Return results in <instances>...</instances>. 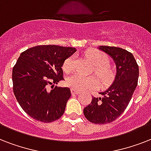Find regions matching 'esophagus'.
<instances>
[{
    "mask_svg": "<svg viewBox=\"0 0 151 151\" xmlns=\"http://www.w3.org/2000/svg\"><path fill=\"white\" fill-rule=\"evenodd\" d=\"M71 93H72V95H77L79 93V92H78V91H77V90L71 89Z\"/></svg>",
    "mask_w": 151,
    "mask_h": 151,
    "instance_id": "34e87169",
    "label": "esophagus"
}]
</instances>
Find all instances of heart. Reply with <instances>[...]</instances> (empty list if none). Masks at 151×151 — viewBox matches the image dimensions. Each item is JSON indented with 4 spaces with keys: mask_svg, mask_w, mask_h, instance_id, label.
<instances>
[{
    "mask_svg": "<svg viewBox=\"0 0 151 151\" xmlns=\"http://www.w3.org/2000/svg\"><path fill=\"white\" fill-rule=\"evenodd\" d=\"M86 56L94 64L95 73L103 84H107L113 80L114 72L112 69L108 66L109 58L105 53L100 51L92 50L87 52ZM75 64L76 56L73 55L64 61L63 68L65 72L70 73L75 68ZM66 85L72 89L78 91L96 88L99 85L98 80L95 77H85L78 73H74L66 79Z\"/></svg>",
    "mask_w": 151,
    "mask_h": 151,
    "instance_id": "b5f03b06",
    "label": "heart"
}]
</instances>
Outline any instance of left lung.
<instances>
[{
    "instance_id": "obj_1",
    "label": "left lung",
    "mask_w": 151,
    "mask_h": 151,
    "mask_svg": "<svg viewBox=\"0 0 151 151\" xmlns=\"http://www.w3.org/2000/svg\"><path fill=\"white\" fill-rule=\"evenodd\" d=\"M99 49L114 59L117 73L112 85L99 92V97H92L83 112L90 122L103 124L115 121L128 106L138 84L139 66L133 55L125 49L110 46Z\"/></svg>"
}]
</instances>
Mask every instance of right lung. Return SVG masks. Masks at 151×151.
Listing matches in <instances>:
<instances>
[{
  "label": "right lung",
  "instance_id": "add662e5",
  "mask_svg": "<svg viewBox=\"0 0 151 151\" xmlns=\"http://www.w3.org/2000/svg\"><path fill=\"white\" fill-rule=\"evenodd\" d=\"M76 48L39 45L22 52L12 69L13 92L27 114L39 122L58 120L63 114L71 96L69 88L47 86L63 80L62 66Z\"/></svg>",
  "mask_w": 151,
  "mask_h": 151
}]
</instances>
